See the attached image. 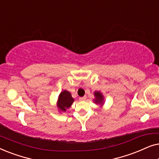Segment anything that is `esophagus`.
Segmentation results:
<instances>
[{
    "mask_svg": "<svg viewBox=\"0 0 159 159\" xmlns=\"http://www.w3.org/2000/svg\"><path fill=\"white\" fill-rule=\"evenodd\" d=\"M86 98H87V96H83V97H80V101H85Z\"/></svg>",
    "mask_w": 159,
    "mask_h": 159,
    "instance_id": "esophagus-1",
    "label": "esophagus"
}]
</instances>
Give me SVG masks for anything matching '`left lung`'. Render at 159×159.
<instances>
[{"instance_id": "8db88e82", "label": "left lung", "mask_w": 159, "mask_h": 159, "mask_svg": "<svg viewBox=\"0 0 159 159\" xmlns=\"http://www.w3.org/2000/svg\"><path fill=\"white\" fill-rule=\"evenodd\" d=\"M95 99L93 100L95 104H98L100 106H103L104 104V96L100 91H95L94 92Z\"/></svg>"}]
</instances>
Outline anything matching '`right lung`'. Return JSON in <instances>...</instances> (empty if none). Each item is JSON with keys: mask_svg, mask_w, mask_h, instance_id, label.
<instances>
[{"mask_svg": "<svg viewBox=\"0 0 159 159\" xmlns=\"http://www.w3.org/2000/svg\"><path fill=\"white\" fill-rule=\"evenodd\" d=\"M75 99L71 93L66 90H63L58 95L57 101V108L59 112H66V109L71 107Z\"/></svg>", "mask_w": 159, "mask_h": 159, "instance_id": "right-lung-1", "label": "right lung"}]
</instances>
